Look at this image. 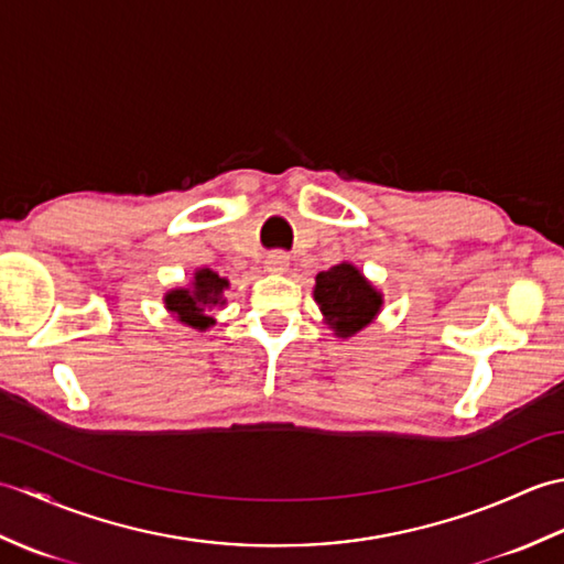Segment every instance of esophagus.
I'll return each instance as SVG.
<instances>
[{"label": "esophagus", "instance_id": "obj_1", "mask_svg": "<svg viewBox=\"0 0 564 564\" xmlns=\"http://www.w3.org/2000/svg\"><path fill=\"white\" fill-rule=\"evenodd\" d=\"M263 267H267V271H271V273H285L291 267V259L285 251H271L267 261H263Z\"/></svg>", "mask_w": 564, "mask_h": 564}]
</instances>
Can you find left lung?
Wrapping results in <instances>:
<instances>
[{
  "mask_svg": "<svg viewBox=\"0 0 564 564\" xmlns=\"http://www.w3.org/2000/svg\"><path fill=\"white\" fill-rule=\"evenodd\" d=\"M313 295L322 317L341 339L368 327L382 307V293L349 261L319 271Z\"/></svg>",
  "mask_w": 564,
  "mask_h": 564,
  "instance_id": "8db88e82",
  "label": "left lung"
}]
</instances>
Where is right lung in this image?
I'll list each match as a JSON object with an SVG mask.
<instances>
[{
    "label": "right lung",
    "instance_id": "add662e5",
    "mask_svg": "<svg viewBox=\"0 0 564 564\" xmlns=\"http://www.w3.org/2000/svg\"><path fill=\"white\" fill-rule=\"evenodd\" d=\"M227 279H220L218 273L210 269H198L194 273L188 289H174L164 295V307L182 322V325L194 327L198 332H206L215 319L208 315L215 305H225V289Z\"/></svg>",
    "mask_w": 564,
    "mask_h": 564
}]
</instances>
